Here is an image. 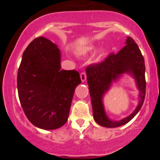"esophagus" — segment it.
<instances>
[{"label":"esophagus","mask_w":160,"mask_h":160,"mask_svg":"<svg viewBox=\"0 0 160 160\" xmlns=\"http://www.w3.org/2000/svg\"><path fill=\"white\" fill-rule=\"evenodd\" d=\"M80 77H81V79H82V82H84V81L87 79V74H86V73H85V72H82V73H81Z\"/></svg>","instance_id":"34e87169"}]
</instances>
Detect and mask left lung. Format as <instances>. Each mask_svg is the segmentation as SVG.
Instances as JSON below:
<instances>
[{
  "label": "left lung",
  "mask_w": 160,
  "mask_h": 160,
  "mask_svg": "<svg viewBox=\"0 0 160 160\" xmlns=\"http://www.w3.org/2000/svg\"><path fill=\"white\" fill-rule=\"evenodd\" d=\"M86 72L93 117L98 124L106 128H117L124 125L141 110L146 96L145 62L138 46L131 37L127 38L126 46L117 54L111 52L101 62L88 65L86 68ZM124 72L131 73L136 78L140 91V100L139 106L132 115L121 121L115 122L107 117L102 99L112 81L116 80Z\"/></svg>",
  "instance_id": "left-lung-1"
}]
</instances>
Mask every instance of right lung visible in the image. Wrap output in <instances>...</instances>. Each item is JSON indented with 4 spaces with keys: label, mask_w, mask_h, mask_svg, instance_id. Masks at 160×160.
Masks as SVG:
<instances>
[{
    "label": "right lung",
    "mask_w": 160,
    "mask_h": 160,
    "mask_svg": "<svg viewBox=\"0 0 160 160\" xmlns=\"http://www.w3.org/2000/svg\"><path fill=\"white\" fill-rule=\"evenodd\" d=\"M60 52L44 37L35 38L22 54L17 89L25 114L35 126L54 130L66 123L76 87L75 70H60Z\"/></svg>",
    "instance_id": "1"
}]
</instances>
